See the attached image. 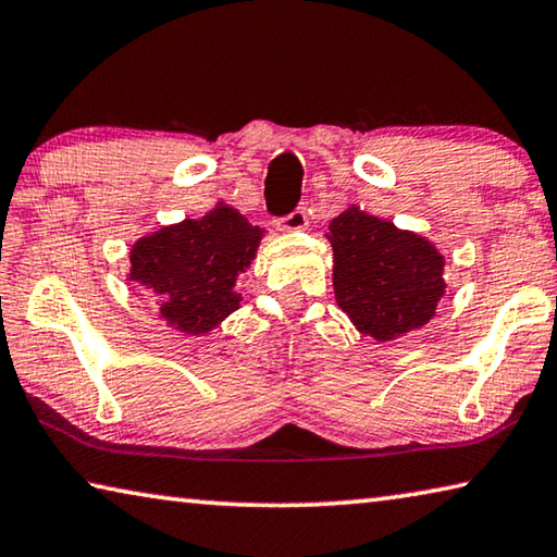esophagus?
I'll list each match as a JSON object with an SVG mask.
<instances>
[{
	"label": "esophagus",
	"mask_w": 557,
	"mask_h": 557,
	"mask_svg": "<svg viewBox=\"0 0 557 557\" xmlns=\"http://www.w3.org/2000/svg\"><path fill=\"white\" fill-rule=\"evenodd\" d=\"M307 223H309V215H307V209L305 206H297L295 211L292 213H287L285 219H280V228L282 231H287V233H292V231H305L307 228Z\"/></svg>",
	"instance_id": "1"
}]
</instances>
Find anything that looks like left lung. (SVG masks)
Wrapping results in <instances>:
<instances>
[{
	"label": "left lung",
	"instance_id": "1",
	"mask_svg": "<svg viewBox=\"0 0 557 557\" xmlns=\"http://www.w3.org/2000/svg\"><path fill=\"white\" fill-rule=\"evenodd\" d=\"M334 295L361 334L375 342L420 329L445 295L435 245L363 211H344L329 225Z\"/></svg>",
	"mask_w": 557,
	"mask_h": 557
}]
</instances>
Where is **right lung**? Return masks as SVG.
<instances>
[{
  "label": "right lung",
  "instance_id": "obj_1",
  "mask_svg": "<svg viewBox=\"0 0 557 557\" xmlns=\"http://www.w3.org/2000/svg\"><path fill=\"white\" fill-rule=\"evenodd\" d=\"M262 231L215 206L203 219H186L137 240L129 280L162 297L159 312L184 334H206L240 305L235 280L256 258Z\"/></svg>",
  "mask_w": 557,
  "mask_h": 557
}]
</instances>
